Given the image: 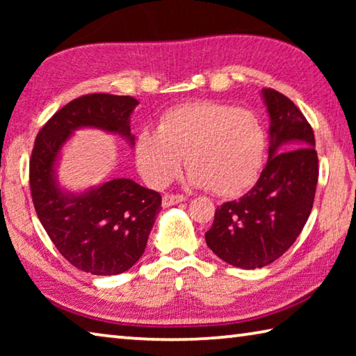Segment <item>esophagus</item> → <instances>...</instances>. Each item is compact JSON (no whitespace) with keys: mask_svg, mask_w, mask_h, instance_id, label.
Masks as SVG:
<instances>
[{"mask_svg":"<svg viewBox=\"0 0 356 356\" xmlns=\"http://www.w3.org/2000/svg\"><path fill=\"white\" fill-rule=\"evenodd\" d=\"M185 200H186V197L184 195H165L163 196V206L170 207V206H174V204L184 202Z\"/></svg>","mask_w":356,"mask_h":356,"instance_id":"1","label":"esophagus"}]
</instances>
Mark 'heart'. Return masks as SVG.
Returning a JSON list of instances; mask_svg holds the SVG:
<instances>
[{
	"mask_svg": "<svg viewBox=\"0 0 356 356\" xmlns=\"http://www.w3.org/2000/svg\"><path fill=\"white\" fill-rule=\"evenodd\" d=\"M264 150L265 131L254 113L201 100L172 106L159 127L143 129L135 160L144 180L161 188L180 172L185 155L191 185L234 196L254 182Z\"/></svg>",
	"mask_w": 356,
	"mask_h": 356,
	"instance_id": "1",
	"label": "heart"
}]
</instances>
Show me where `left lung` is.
Segmentation results:
<instances>
[{
    "instance_id": "1",
    "label": "left lung",
    "mask_w": 356,
    "mask_h": 356,
    "mask_svg": "<svg viewBox=\"0 0 356 356\" xmlns=\"http://www.w3.org/2000/svg\"><path fill=\"white\" fill-rule=\"evenodd\" d=\"M270 114L268 161L252 188L216 209L206 232L210 250L234 267L272 264L291 248L309 218L318 179L314 131L297 105L262 89Z\"/></svg>"
}]
</instances>
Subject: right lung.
Segmentation results:
<instances>
[{"label":"right lung","mask_w":356,"mask_h":356,"mask_svg":"<svg viewBox=\"0 0 356 356\" xmlns=\"http://www.w3.org/2000/svg\"><path fill=\"white\" fill-rule=\"evenodd\" d=\"M136 105L130 95H83L53 114L35 138L29 160L35 213L58 251L81 272L106 276L134 267L146 250L161 196L130 179H113L84 193L64 191L55 172L58 156L81 127L118 134L134 146L130 116Z\"/></svg>","instance_id":"obj_1"}]
</instances>
